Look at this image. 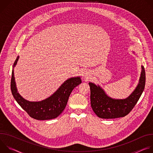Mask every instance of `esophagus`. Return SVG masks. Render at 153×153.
I'll list each match as a JSON object with an SVG mask.
<instances>
[{
    "instance_id": "34e87169",
    "label": "esophagus",
    "mask_w": 153,
    "mask_h": 153,
    "mask_svg": "<svg viewBox=\"0 0 153 153\" xmlns=\"http://www.w3.org/2000/svg\"><path fill=\"white\" fill-rule=\"evenodd\" d=\"M83 76L85 78H86L87 77H88V73H87V72H86V71H85L83 73Z\"/></svg>"
}]
</instances>
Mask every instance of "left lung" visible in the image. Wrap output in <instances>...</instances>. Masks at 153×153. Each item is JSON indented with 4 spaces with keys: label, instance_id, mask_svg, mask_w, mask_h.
Wrapping results in <instances>:
<instances>
[{
    "label": "left lung",
    "instance_id": "left-lung-1",
    "mask_svg": "<svg viewBox=\"0 0 153 153\" xmlns=\"http://www.w3.org/2000/svg\"><path fill=\"white\" fill-rule=\"evenodd\" d=\"M134 54L135 53L133 51ZM139 83L134 90L128 97L114 99L107 95L99 85L89 82L91 90V105L94 113L102 119H115L126 116L132 110L140 97L145 85V71L141 65Z\"/></svg>",
    "mask_w": 153,
    "mask_h": 153
}]
</instances>
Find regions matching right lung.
Instances as JSON below:
<instances>
[{
  "label": "right lung",
  "instance_id": "add662e5",
  "mask_svg": "<svg viewBox=\"0 0 153 153\" xmlns=\"http://www.w3.org/2000/svg\"><path fill=\"white\" fill-rule=\"evenodd\" d=\"M19 56L16 58L12 70L11 90L12 94L18 104L36 120H50L57 117L66 107L68 98L73 89L82 83L80 76L73 77L65 80L59 88L50 97L38 102H31L25 99L18 93L15 81L14 68Z\"/></svg>",
  "mask_w": 153,
  "mask_h": 153
}]
</instances>
